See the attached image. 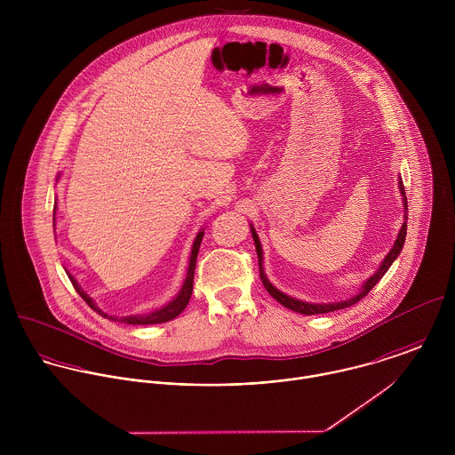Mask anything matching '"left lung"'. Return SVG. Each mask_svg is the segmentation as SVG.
Instances as JSON below:
<instances>
[{
  "mask_svg": "<svg viewBox=\"0 0 455 455\" xmlns=\"http://www.w3.org/2000/svg\"><path fill=\"white\" fill-rule=\"evenodd\" d=\"M399 193L403 196V206H404V220L408 219V204H406V196H404V186H403V180L399 179ZM251 233H252V238H254V243H256V251H258V259H259V275L260 280H262V285L264 289L280 303L283 305L285 308L292 310V312H298V314H303V315H317V314H327V312H336V310H343V308H348L352 305H355L357 301H361L379 282L380 278L387 273V269L390 267V264L394 260L397 259V256L401 254V249L404 245V238H406V222H403L399 233H397V238L392 245V249L389 251V254L384 258V260L380 262L379 269L363 283V287L359 289V292L352 298H347L343 301H334V303H308V301H301V299H296V298H291L287 296L285 292L278 291L266 276L264 273V267H262V247H260L259 236L254 229V226L251 224Z\"/></svg>",
  "mask_w": 455,
  "mask_h": 455,
  "instance_id": "left-lung-1",
  "label": "left lung"
}]
</instances>
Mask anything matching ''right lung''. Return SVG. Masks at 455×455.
I'll list each match as a JSON object with an SVG mask.
<instances>
[{"instance_id": "obj_1", "label": "right lung", "mask_w": 455, "mask_h": 455, "mask_svg": "<svg viewBox=\"0 0 455 455\" xmlns=\"http://www.w3.org/2000/svg\"><path fill=\"white\" fill-rule=\"evenodd\" d=\"M60 179V175H58ZM54 226H56V208H54ZM203 229H199V233L196 235L195 242H193V249H191V258H189V267H188V275H186V280L179 291V294L170 301L166 303L164 307L150 312V314H143V315H128V317H116V315H108L105 314L103 310L98 308V305L92 301V298L80 287V283L75 280L73 275H69L68 271V276L73 283V287L76 289V292L82 296V299L100 315H103L105 319H110V321H119V323H124V324L131 325H148V324H161V323H168L175 317H179L184 308L188 307L189 299H191V294H193V282H195V267L196 259H197V252H199V245H201V240H203Z\"/></svg>"}]
</instances>
